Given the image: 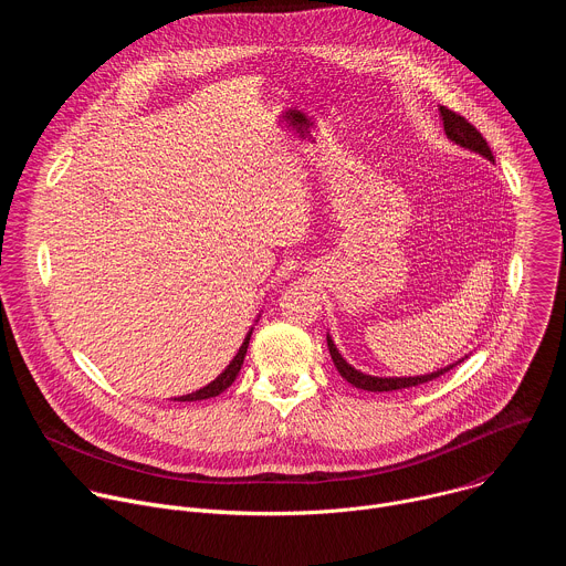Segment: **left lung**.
<instances>
[{
	"label": "left lung",
	"instance_id": "1",
	"mask_svg": "<svg viewBox=\"0 0 566 566\" xmlns=\"http://www.w3.org/2000/svg\"><path fill=\"white\" fill-rule=\"evenodd\" d=\"M439 114H441V120H443V129H446V136L457 143L459 147L463 149H470L474 154H481L483 158L489 160H495L493 158V151L486 143V138H483L474 125H470L463 116L450 112L448 107H439ZM327 347H329V354H332V360L336 365V369L340 371V376L352 382L354 387L358 389H367V391H391V389H406V387H417V385H423V382H430L439 376H443L446 371H450L452 367H457L459 363H463V358H459L457 363L452 365H446L437 371H430V374H423V376H369V374H363L360 369L352 367L338 352V347L334 345L332 336L327 334ZM468 358V356H465Z\"/></svg>",
	"mask_w": 566,
	"mask_h": 566
}]
</instances>
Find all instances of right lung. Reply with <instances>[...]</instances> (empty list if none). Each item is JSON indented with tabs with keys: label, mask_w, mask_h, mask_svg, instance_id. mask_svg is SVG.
I'll use <instances>...</instances> for the list:
<instances>
[{
	"label": "right lung",
	"mask_w": 566,
	"mask_h": 566,
	"mask_svg": "<svg viewBox=\"0 0 566 566\" xmlns=\"http://www.w3.org/2000/svg\"><path fill=\"white\" fill-rule=\"evenodd\" d=\"M251 334H253V329L247 334V338H244V343H241V347H239V352L234 354V358L230 360V365L212 380V382H208L206 387H201V389H197V391H192V394H186V396H177L175 400H203V398H212V396H219L223 389H228L232 382H234V378H237V374H239V369H241V365H244V358H247V352H249V343H251Z\"/></svg>",
	"instance_id": "add662e5"
}]
</instances>
